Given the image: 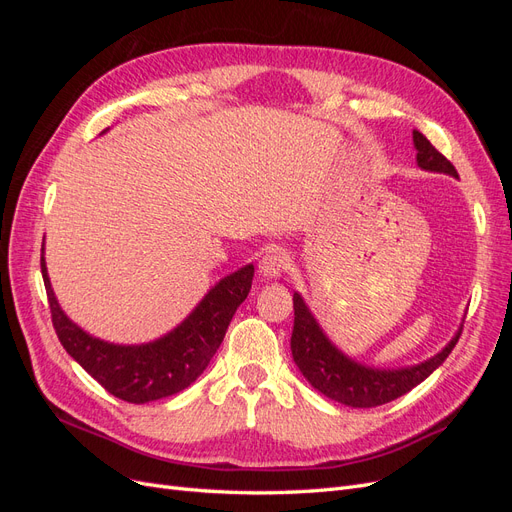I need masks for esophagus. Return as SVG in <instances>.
Wrapping results in <instances>:
<instances>
[{"label": "esophagus", "mask_w": 512, "mask_h": 512, "mask_svg": "<svg viewBox=\"0 0 512 512\" xmlns=\"http://www.w3.org/2000/svg\"><path fill=\"white\" fill-rule=\"evenodd\" d=\"M290 258L282 250H269L258 262V273L265 277V280H277L282 273L288 269Z\"/></svg>", "instance_id": "34e87169"}]
</instances>
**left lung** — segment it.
Here are the masks:
<instances>
[{
    "label": "left lung",
    "instance_id": "obj_1",
    "mask_svg": "<svg viewBox=\"0 0 512 512\" xmlns=\"http://www.w3.org/2000/svg\"><path fill=\"white\" fill-rule=\"evenodd\" d=\"M412 141L416 149L418 166L423 170H429V173H444L459 179L455 166L448 162L421 132L414 130ZM292 303L294 327L290 337V350L294 363H297L305 380L312 384L316 391L350 408H376L412 391L416 384H421L425 378H429L433 371L446 361V356L451 354V350L459 342L463 327L461 324L451 342H448L438 354H433L431 359L410 367L380 369L354 361L348 354L339 350L327 337V333L322 331L316 316L312 314V309L307 307L299 292H294Z\"/></svg>",
    "mask_w": 512,
    "mask_h": 512
}]
</instances>
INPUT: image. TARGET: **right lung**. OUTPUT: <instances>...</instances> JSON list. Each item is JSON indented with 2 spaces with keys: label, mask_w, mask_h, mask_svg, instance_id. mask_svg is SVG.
Returning <instances> with one entry per match:
<instances>
[{
  "label": "right lung",
  "mask_w": 512,
  "mask_h": 512,
  "mask_svg": "<svg viewBox=\"0 0 512 512\" xmlns=\"http://www.w3.org/2000/svg\"><path fill=\"white\" fill-rule=\"evenodd\" d=\"M106 132L108 128L102 134ZM40 269L61 346L108 393L128 404H149L170 397L188 389L203 374L218 352L237 307L250 294L254 277V265L222 277L181 324L153 342L113 344L89 335L61 309L46 273L44 245Z\"/></svg>",
  "instance_id": "add662e5"
}]
</instances>
